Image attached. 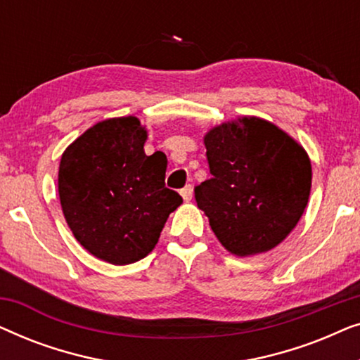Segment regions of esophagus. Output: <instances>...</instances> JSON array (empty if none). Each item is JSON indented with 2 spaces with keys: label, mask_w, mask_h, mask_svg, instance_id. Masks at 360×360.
I'll list each match as a JSON object with an SVG mask.
<instances>
[{
  "label": "esophagus",
  "mask_w": 360,
  "mask_h": 360,
  "mask_svg": "<svg viewBox=\"0 0 360 360\" xmlns=\"http://www.w3.org/2000/svg\"><path fill=\"white\" fill-rule=\"evenodd\" d=\"M180 195L184 196V200H185V201H190V200H191V196H193V186H191V185H186V186H184V188L180 190Z\"/></svg>",
  "instance_id": "34e87169"
}]
</instances>
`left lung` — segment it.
Instances as JSON below:
<instances>
[{
    "mask_svg": "<svg viewBox=\"0 0 360 360\" xmlns=\"http://www.w3.org/2000/svg\"><path fill=\"white\" fill-rule=\"evenodd\" d=\"M211 179L195 188L198 208L229 252H267L287 238L307 208L311 164L277 126L243 117L205 136Z\"/></svg>",
    "mask_w": 360,
    "mask_h": 360,
    "instance_id": "8db88e82",
    "label": "left lung"
}]
</instances>
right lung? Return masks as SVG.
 <instances>
[{"mask_svg": "<svg viewBox=\"0 0 360 360\" xmlns=\"http://www.w3.org/2000/svg\"><path fill=\"white\" fill-rule=\"evenodd\" d=\"M134 116L101 121L63 152L58 195L73 236L115 265L144 259L181 196L165 186L167 157L146 155Z\"/></svg>", "mask_w": 360, "mask_h": 360, "instance_id": "obj_1", "label": "right lung"}]
</instances>
